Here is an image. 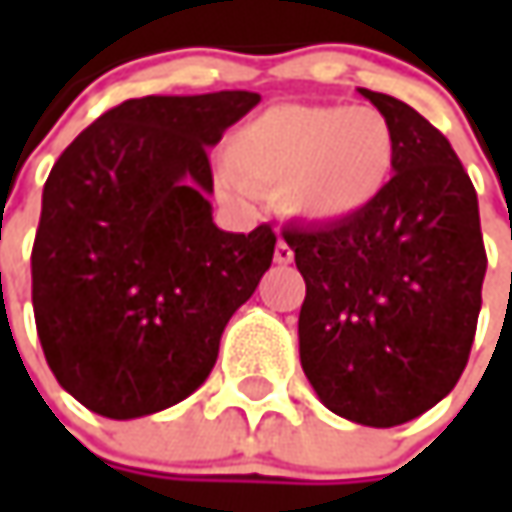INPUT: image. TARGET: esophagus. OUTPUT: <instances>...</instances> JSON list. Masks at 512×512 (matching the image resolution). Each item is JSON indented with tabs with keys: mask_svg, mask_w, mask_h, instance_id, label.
<instances>
[{
	"mask_svg": "<svg viewBox=\"0 0 512 512\" xmlns=\"http://www.w3.org/2000/svg\"><path fill=\"white\" fill-rule=\"evenodd\" d=\"M273 259H276L279 265H290V262H293V250H290V245H287L285 239H279V242H276Z\"/></svg>",
	"mask_w": 512,
	"mask_h": 512,
	"instance_id": "esophagus-1",
	"label": "esophagus"
}]
</instances>
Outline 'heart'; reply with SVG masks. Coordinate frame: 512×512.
<instances>
[{"instance_id":"b5f03b06","label":"heart","mask_w":512,"mask_h":512,"mask_svg":"<svg viewBox=\"0 0 512 512\" xmlns=\"http://www.w3.org/2000/svg\"><path fill=\"white\" fill-rule=\"evenodd\" d=\"M396 150V130L376 108L282 105L247 122L227 156L247 185L282 187V213L339 225L379 202Z\"/></svg>"}]
</instances>
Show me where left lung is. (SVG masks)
I'll return each mask as SVG.
<instances>
[{"instance_id":"1","label":"left lung","mask_w":512,"mask_h":512,"mask_svg":"<svg viewBox=\"0 0 512 512\" xmlns=\"http://www.w3.org/2000/svg\"><path fill=\"white\" fill-rule=\"evenodd\" d=\"M396 130L379 202L339 225L285 227L307 296L299 359L327 410L396 427L462 376L482 310L479 199L450 142L399 99L359 88Z\"/></svg>"}]
</instances>
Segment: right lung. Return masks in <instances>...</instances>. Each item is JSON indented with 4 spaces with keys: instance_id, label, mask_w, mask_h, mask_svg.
<instances>
[{
    "instance_id": "right-lung-1",
    "label": "right lung",
    "mask_w": 512,
    "mask_h": 512,
    "mask_svg": "<svg viewBox=\"0 0 512 512\" xmlns=\"http://www.w3.org/2000/svg\"><path fill=\"white\" fill-rule=\"evenodd\" d=\"M259 99H128L50 170L30 253L36 333L56 382L93 413L139 419L202 387L273 262L270 225L225 233L207 202V148Z\"/></svg>"
}]
</instances>
